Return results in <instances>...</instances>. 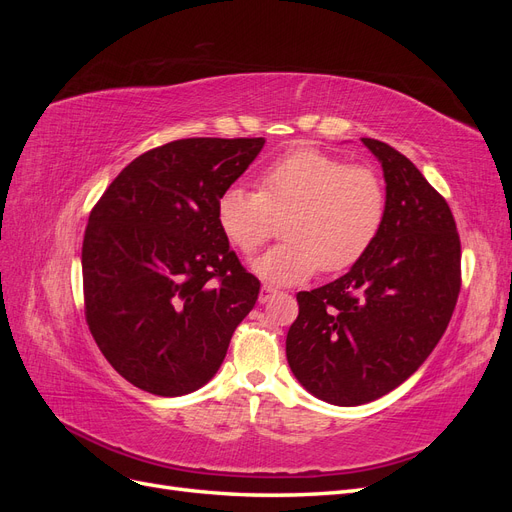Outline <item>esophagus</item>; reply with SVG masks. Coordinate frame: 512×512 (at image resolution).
I'll use <instances>...</instances> for the list:
<instances>
[{"label": "esophagus", "instance_id": "1", "mask_svg": "<svg viewBox=\"0 0 512 512\" xmlns=\"http://www.w3.org/2000/svg\"><path fill=\"white\" fill-rule=\"evenodd\" d=\"M275 292H277V290H275L273 286H267V284H265V286H262V288H260V294H258V301H260V303H267V301H269V299L273 297V294H275Z\"/></svg>", "mask_w": 512, "mask_h": 512}]
</instances>
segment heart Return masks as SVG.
<instances>
[{"mask_svg": "<svg viewBox=\"0 0 512 512\" xmlns=\"http://www.w3.org/2000/svg\"><path fill=\"white\" fill-rule=\"evenodd\" d=\"M284 220V243L254 260V273L277 286L299 284L318 267L344 271L376 241L386 215L382 179L367 166H350L318 149H297L258 177V192L230 185L215 205L224 237L254 254Z\"/></svg>", "mask_w": 512, "mask_h": 512, "instance_id": "1", "label": "heart"}]
</instances>
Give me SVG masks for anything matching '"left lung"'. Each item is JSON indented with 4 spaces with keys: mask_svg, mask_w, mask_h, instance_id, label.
<instances>
[{
    "mask_svg": "<svg viewBox=\"0 0 512 512\" xmlns=\"http://www.w3.org/2000/svg\"><path fill=\"white\" fill-rule=\"evenodd\" d=\"M382 166L386 215L376 241L339 280L299 292L286 359L305 391L361 406L406 382L451 322L461 286L453 213L406 156L361 138Z\"/></svg>",
    "mask_w": 512,
    "mask_h": 512,
    "instance_id": "8db88e82",
    "label": "left lung"
}]
</instances>
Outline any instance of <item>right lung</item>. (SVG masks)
<instances>
[{"label": "right lung", "mask_w": 512, "mask_h": 512, "mask_svg": "<svg viewBox=\"0 0 512 512\" xmlns=\"http://www.w3.org/2000/svg\"><path fill=\"white\" fill-rule=\"evenodd\" d=\"M265 138H181L132 160L89 215L83 288L106 361L151 395L179 397L220 369L260 282L228 247L220 194Z\"/></svg>", "instance_id": "1"}]
</instances>
